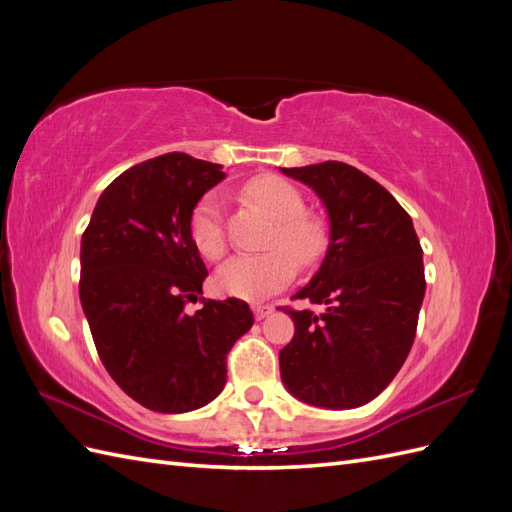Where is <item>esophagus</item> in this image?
I'll return each instance as SVG.
<instances>
[{
  "mask_svg": "<svg viewBox=\"0 0 512 512\" xmlns=\"http://www.w3.org/2000/svg\"><path fill=\"white\" fill-rule=\"evenodd\" d=\"M252 309H254V316H256V320H265L267 316H271V314L275 312V307H273V305H260V303H256Z\"/></svg>",
  "mask_w": 512,
  "mask_h": 512,
  "instance_id": "1",
  "label": "esophagus"
}]
</instances>
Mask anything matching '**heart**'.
<instances>
[{
	"instance_id": "heart-1",
	"label": "heart",
	"mask_w": 512,
	"mask_h": 512,
	"mask_svg": "<svg viewBox=\"0 0 512 512\" xmlns=\"http://www.w3.org/2000/svg\"><path fill=\"white\" fill-rule=\"evenodd\" d=\"M245 194L275 218L267 239L271 250L230 258L215 273V286L228 297L260 301L286 288L297 275V265L314 267L327 252L329 237L320 220L303 213V196L286 179L254 177L245 183ZM190 237L205 258L220 260L224 256L226 232L220 192H207L198 200L190 215Z\"/></svg>"
}]
</instances>
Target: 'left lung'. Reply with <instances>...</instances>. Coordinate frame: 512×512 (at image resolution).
Listing matches in <instances>:
<instances>
[{
	"label": "left lung",
	"instance_id": "left-lung-1",
	"mask_svg": "<svg viewBox=\"0 0 512 512\" xmlns=\"http://www.w3.org/2000/svg\"><path fill=\"white\" fill-rule=\"evenodd\" d=\"M282 173L320 196L331 224L327 256L294 294L324 314L286 309L294 337L280 350L282 380L305 404L359 408L408 359L425 297L421 241L404 207L359 168L329 160Z\"/></svg>",
	"mask_w": 512,
	"mask_h": 512
}]
</instances>
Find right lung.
<instances>
[{
  "mask_svg": "<svg viewBox=\"0 0 512 512\" xmlns=\"http://www.w3.org/2000/svg\"><path fill=\"white\" fill-rule=\"evenodd\" d=\"M220 164L166 153L121 173L81 239V305L100 361L119 389L162 414L207 406L226 384V354L252 329L241 299L203 294L207 267L190 237L196 203Z\"/></svg>",
  "mask_w": 512,
  "mask_h": 512,
  "instance_id": "obj_1",
  "label": "right lung"
}]
</instances>
